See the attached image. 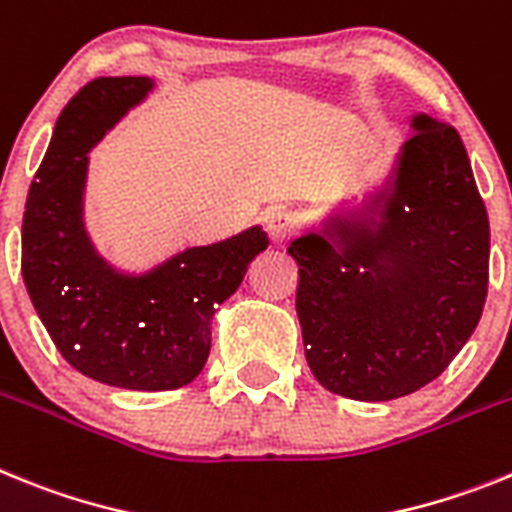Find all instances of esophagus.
<instances>
[{"label":"esophagus","instance_id":"1","mask_svg":"<svg viewBox=\"0 0 512 512\" xmlns=\"http://www.w3.org/2000/svg\"><path fill=\"white\" fill-rule=\"evenodd\" d=\"M293 229H296V221H293V216L288 211H273L268 213V219H265V231H268L270 242H273L275 247L286 244L288 239L293 237Z\"/></svg>","mask_w":512,"mask_h":512}]
</instances>
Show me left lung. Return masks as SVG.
<instances>
[{"label": "left lung", "instance_id": "left-lung-1", "mask_svg": "<svg viewBox=\"0 0 512 512\" xmlns=\"http://www.w3.org/2000/svg\"><path fill=\"white\" fill-rule=\"evenodd\" d=\"M389 175L293 239L296 314L314 379L389 402L446 371L477 330L490 281V221L456 128L410 118Z\"/></svg>", "mask_w": 512, "mask_h": 512}]
</instances>
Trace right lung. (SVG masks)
Here are the masks:
<instances>
[{"mask_svg":"<svg viewBox=\"0 0 512 512\" xmlns=\"http://www.w3.org/2000/svg\"><path fill=\"white\" fill-rule=\"evenodd\" d=\"M154 87L151 77H100L71 97L22 216V281L53 345L84 376L133 391L180 389L203 371L216 309L268 250L255 224L144 273L97 252L84 224L90 151Z\"/></svg>","mask_w":512,"mask_h":512,"instance_id":"obj_1","label":"right lung"}]
</instances>
